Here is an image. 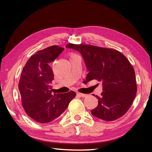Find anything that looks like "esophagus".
<instances>
[{
    "instance_id": "obj_1",
    "label": "esophagus",
    "mask_w": 152,
    "mask_h": 152,
    "mask_svg": "<svg viewBox=\"0 0 152 152\" xmlns=\"http://www.w3.org/2000/svg\"><path fill=\"white\" fill-rule=\"evenodd\" d=\"M77 95H78V96H80V97H86L87 95L86 94H82V93H80V92H77V94H76Z\"/></svg>"
}]
</instances>
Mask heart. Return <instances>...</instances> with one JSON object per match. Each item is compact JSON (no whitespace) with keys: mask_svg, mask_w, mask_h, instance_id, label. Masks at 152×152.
<instances>
[{"mask_svg":"<svg viewBox=\"0 0 152 152\" xmlns=\"http://www.w3.org/2000/svg\"><path fill=\"white\" fill-rule=\"evenodd\" d=\"M74 55H76V54H74V53H72V55H71V56H74Z\"/></svg>","mask_w":152,"mask_h":152,"instance_id":"obj_1","label":"heart"}]
</instances>
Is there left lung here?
Instances as JSON below:
<instances>
[{
	"label": "left lung",
	"instance_id": "8db88e82",
	"mask_svg": "<svg viewBox=\"0 0 152 152\" xmlns=\"http://www.w3.org/2000/svg\"><path fill=\"white\" fill-rule=\"evenodd\" d=\"M66 48L81 53L88 74L86 80H96L102 85L99 104L92 115L107 121L123 116L129 109L137 92L135 73L128 59L116 50L87 44L68 43Z\"/></svg>",
	"mask_w": 152,
	"mask_h": 152
}]
</instances>
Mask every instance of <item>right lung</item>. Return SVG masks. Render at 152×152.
I'll return each mask as SVG.
<instances>
[{
	"instance_id": "right-lung-1",
	"label": "right lung",
	"mask_w": 152,
	"mask_h": 152,
	"mask_svg": "<svg viewBox=\"0 0 152 152\" xmlns=\"http://www.w3.org/2000/svg\"><path fill=\"white\" fill-rule=\"evenodd\" d=\"M64 50L52 45L38 51L28 60L20 74L19 90L23 107L31 118L41 123L60 116L76 95L74 91L51 94L53 73L49 64Z\"/></svg>"
}]
</instances>
